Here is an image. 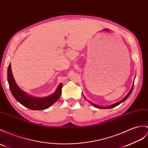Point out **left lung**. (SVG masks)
I'll use <instances>...</instances> for the list:
<instances>
[{
	"label": "left lung",
	"instance_id": "1",
	"mask_svg": "<svg viewBox=\"0 0 148 148\" xmlns=\"http://www.w3.org/2000/svg\"><path fill=\"white\" fill-rule=\"evenodd\" d=\"M134 79H135V77H134ZM133 88H134V83H133V84H132V86L131 89H130V91L128 92L127 95L125 96V97L122 99V100H121V101L117 102V103H115L113 104V105H110V106H99V105H96V104L93 103L91 102V101H89V102L90 103V104H91V105L95 106V108H100V109H101V108H102V109H110V108H113V107H115V106L119 105V104H121V103H122V102H123L124 101H125L126 99L128 98V97H129L130 95L131 94V92H132V90H133ZM83 97L85 98V99H86V98H85L84 96H83Z\"/></svg>",
	"mask_w": 148,
	"mask_h": 148
}]
</instances>
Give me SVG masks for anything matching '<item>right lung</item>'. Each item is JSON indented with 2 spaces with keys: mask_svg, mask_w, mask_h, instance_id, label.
<instances>
[{
  "mask_svg": "<svg viewBox=\"0 0 148 148\" xmlns=\"http://www.w3.org/2000/svg\"><path fill=\"white\" fill-rule=\"evenodd\" d=\"M8 81L10 90L13 97L25 107L33 110H42L49 108L55 103L62 94V84L60 83L53 94L46 97H36L27 94L21 89L15 81L11 71V64H9L8 69Z\"/></svg>",
  "mask_w": 148,
  "mask_h": 148,
  "instance_id": "right-lung-1",
  "label": "right lung"
}]
</instances>
